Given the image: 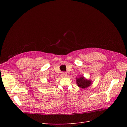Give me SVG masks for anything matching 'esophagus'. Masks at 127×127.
I'll list each match as a JSON object with an SVG mask.
<instances>
[{
	"mask_svg": "<svg viewBox=\"0 0 127 127\" xmlns=\"http://www.w3.org/2000/svg\"><path fill=\"white\" fill-rule=\"evenodd\" d=\"M61 76L63 77H66V76H67V73L65 72H63L61 74Z\"/></svg>",
	"mask_w": 127,
	"mask_h": 127,
	"instance_id": "1",
	"label": "esophagus"
}]
</instances>
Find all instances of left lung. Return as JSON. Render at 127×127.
<instances>
[{"instance_id":"obj_1","label":"left lung","mask_w":127,"mask_h":127,"mask_svg":"<svg viewBox=\"0 0 127 127\" xmlns=\"http://www.w3.org/2000/svg\"><path fill=\"white\" fill-rule=\"evenodd\" d=\"M76 83L78 87L82 89L89 88L92 84V81L86 79L83 76H81L79 78H76Z\"/></svg>"}]
</instances>
